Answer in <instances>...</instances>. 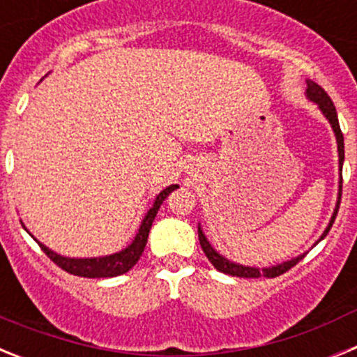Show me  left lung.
I'll use <instances>...</instances> for the list:
<instances>
[{
	"label": "left lung",
	"mask_w": 357,
	"mask_h": 357,
	"mask_svg": "<svg viewBox=\"0 0 357 357\" xmlns=\"http://www.w3.org/2000/svg\"><path fill=\"white\" fill-rule=\"evenodd\" d=\"M305 96H307L311 102L317 103V105L320 107L321 114L329 119L331 127H333V130H334V135H336V143H338V157H340L338 202H336V209H334L329 225H327V229L324 230V234L320 236V239H324L327 236V232L331 230V227H333L334 220H336V214H338V209H340V200H342V184H343L342 168H343V159H345V146H343V134H342V128H340L338 114H336V107H334V103H333V100L329 98V94L321 89L320 85L314 84L313 80H307ZM198 239H200L202 250H204V254L207 255V259L211 261V264H213L216 270H220V272L227 273V275H232V277H245V279H257V277H279V275H282L284 272H288L289 268L295 266V264L298 263L302 257H304V255H298V257H295V259H291V261H286V263H280V264H277V266L263 268V270H261V268L243 266V264L232 263V261L225 259L223 255H220L213 247H211V243L207 241V238L204 236V232H202L200 227H198ZM320 239H318V241H320Z\"/></svg>",
	"instance_id": "obj_1"
}]
</instances>
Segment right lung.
<instances>
[{
  "instance_id": "obj_1",
  "label": "right lung",
  "mask_w": 357,
  "mask_h": 357,
  "mask_svg": "<svg viewBox=\"0 0 357 357\" xmlns=\"http://www.w3.org/2000/svg\"><path fill=\"white\" fill-rule=\"evenodd\" d=\"M178 188L176 184L169 185L164 191H160L157 195L155 202H153V207L146 213V216L143 218V222H141L139 230H137V234H135L134 241L128 245L127 248H123L121 252H116L112 255H103V257H87V259H73V257H64L61 254H55L53 250H50L48 247H44L43 243H37L40 245V248L44 250V254L48 255L50 259L56 264V266H61L64 272L71 273V275H78V277H87V279H100V277H116V275H123V273H127L130 268H134V264L139 261L141 254H143L144 247H146L148 241V232L151 229V223L155 220L157 211H159L160 204L164 202V198L168 197L172 191Z\"/></svg>"
}]
</instances>
